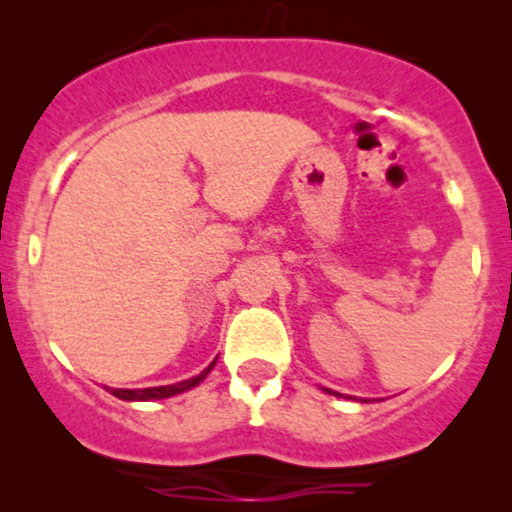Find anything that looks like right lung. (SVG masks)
<instances>
[{
    "instance_id": "right-lung-1",
    "label": "right lung",
    "mask_w": 512,
    "mask_h": 512,
    "mask_svg": "<svg viewBox=\"0 0 512 512\" xmlns=\"http://www.w3.org/2000/svg\"><path fill=\"white\" fill-rule=\"evenodd\" d=\"M214 363H211L209 368H204L199 375H195V378L182 380V383H175V385L144 387V390H110V392H113L115 397L125 399V402H151V399H166V397H173V395H178V392H185V390H190V387H195V385L202 383V380L207 378L209 370L214 368Z\"/></svg>"
}]
</instances>
